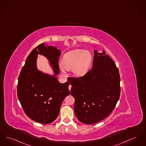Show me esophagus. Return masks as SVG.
Wrapping results in <instances>:
<instances>
[{"label":"esophagus","mask_w":146,"mask_h":146,"mask_svg":"<svg viewBox=\"0 0 146 146\" xmlns=\"http://www.w3.org/2000/svg\"><path fill=\"white\" fill-rule=\"evenodd\" d=\"M71 88H72V86H71V85H69L68 86L69 90H71Z\"/></svg>","instance_id":"34e87169"}]
</instances>
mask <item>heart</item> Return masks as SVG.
I'll list each match as a JSON object with an SVG mask.
<instances>
[{"label": "heart", "instance_id": "obj_1", "mask_svg": "<svg viewBox=\"0 0 146 146\" xmlns=\"http://www.w3.org/2000/svg\"><path fill=\"white\" fill-rule=\"evenodd\" d=\"M92 55L84 50H76L67 52L62 58V65L66 69H71L77 77H82L88 73L92 63Z\"/></svg>", "mask_w": 146, "mask_h": 146}]
</instances>
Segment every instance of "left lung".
<instances>
[{"mask_svg":"<svg viewBox=\"0 0 146 146\" xmlns=\"http://www.w3.org/2000/svg\"><path fill=\"white\" fill-rule=\"evenodd\" d=\"M70 94L74 98V112L78 120L93 124L104 120L113 111L120 95L119 71L103 51H94L92 69L80 77H68Z\"/></svg>","mask_w":146,"mask_h":146,"instance_id":"obj_1","label":"left lung"}]
</instances>
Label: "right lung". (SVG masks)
I'll use <instances>...</instances> for the list:
<instances>
[{"label":"right lung","mask_w":146,"mask_h":146,"mask_svg":"<svg viewBox=\"0 0 146 146\" xmlns=\"http://www.w3.org/2000/svg\"><path fill=\"white\" fill-rule=\"evenodd\" d=\"M42 54L54 67V76L38 71L36 67L37 54ZM59 50L53 46L46 47L42 43L31 52L18 78L19 100L26 115L35 122L48 124L58 116L60 105L70 94L68 82L60 83L55 77L59 73Z\"/></svg>","instance_id":"right-lung-1"}]
</instances>
